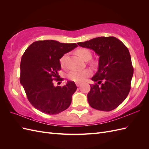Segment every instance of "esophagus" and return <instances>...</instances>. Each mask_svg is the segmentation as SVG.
Masks as SVG:
<instances>
[{
  "label": "esophagus",
  "mask_w": 149,
  "mask_h": 149,
  "mask_svg": "<svg viewBox=\"0 0 149 149\" xmlns=\"http://www.w3.org/2000/svg\"><path fill=\"white\" fill-rule=\"evenodd\" d=\"M80 84H81V82H76V86L79 87V86H80Z\"/></svg>",
  "instance_id": "34e87169"
}]
</instances>
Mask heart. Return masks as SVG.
Returning <instances> with one entry per match:
<instances>
[{
	"label": "heart",
	"instance_id": "1",
	"mask_svg": "<svg viewBox=\"0 0 149 149\" xmlns=\"http://www.w3.org/2000/svg\"><path fill=\"white\" fill-rule=\"evenodd\" d=\"M79 56L84 61H88L91 58V52L88 48H80L76 51ZM65 55L63 56L60 59V63L61 66L65 65ZM91 74V71L89 69L83 70H73L68 74L67 76L70 80L74 82H82Z\"/></svg>",
	"mask_w": 149,
	"mask_h": 149
}]
</instances>
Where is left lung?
Wrapping results in <instances>:
<instances>
[{"mask_svg": "<svg viewBox=\"0 0 149 149\" xmlns=\"http://www.w3.org/2000/svg\"><path fill=\"white\" fill-rule=\"evenodd\" d=\"M91 49L100 56L98 70L91 78L88 94L90 106L97 110L110 111L118 107L128 96L134 73L128 48L114 37H101L77 43Z\"/></svg>", "mask_w": 149, "mask_h": 149, "instance_id": "left-lung-1", "label": "left lung"}]
</instances>
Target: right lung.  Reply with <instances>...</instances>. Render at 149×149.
I'll use <instances>...</instances> for the list:
<instances>
[{"instance_id": "add662e5", "label": "right lung", "mask_w": 149, "mask_h": 149, "mask_svg": "<svg viewBox=\"0 0 149 149\" xmlns=\"http://www.w3.org/2000/svg\"><path fill=\"white\" fill-rule=\"evenodd\" d=\"M77 47L76 43L49 40L35 42L26 48L21 59L20 81L35 109L53 115L70 106L77 89L75 83L68 81L63 86H55L53 83L63 80L58 74L60 59Z\"/></svg>"}]
</instances>
